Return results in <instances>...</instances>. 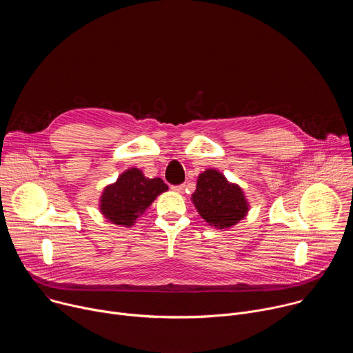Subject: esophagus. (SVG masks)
Instances as JSON below:
<instances>
[{"label":"esophagus","mask_w":353,"mask_h":353,"mask_svg":"<svg viewBox=\"0 0 353 353\" xmlns=\"http://www.w3.org/2000/svg\"><path fill=\"white\" fill-rule=\"evenodd\" d=\"M172 190H173V191H176V192H180V194H181V192H184V190H185V185H184V184H180V185H173V187H172Z\"/></svg>","instance_id":"esophagus-1"}]
</instances>
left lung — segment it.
Segmentation results:
<instances>
[{"label":"left lung","mask_w":353,"mask_h":353,"mask_svg":"<svg viewBox=\"0 0 353 353\" xmlns=\"http://www.w3.org/2000/svg\"><path fill=\"white\" fill-rule=\"evenodd\" d=\"M191 201L201 218L215 229H229L237 225L250 210L243 188L230 183L216 169L199 173Z\"/></svg>","instance_id":"left-lung-1"}]
</instances>
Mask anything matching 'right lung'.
Segmentation results:
<instances>
[{"mask_svg": "<svg viewBox=\"0 0 353 353\" xmlns=\"http://www.w3.org/2000/svg\"><path fill=\"white\" fill-rule=\"evenodd\" d=\"M168 190L162 179H148L142 170L131 168L105 187L99 199V210L113 225L131 228L157 196Z\"/></svg>", "mask_w": 353, "mask_h": 353, "instance_id": "1", "label": "right lung"}]
</instances>
